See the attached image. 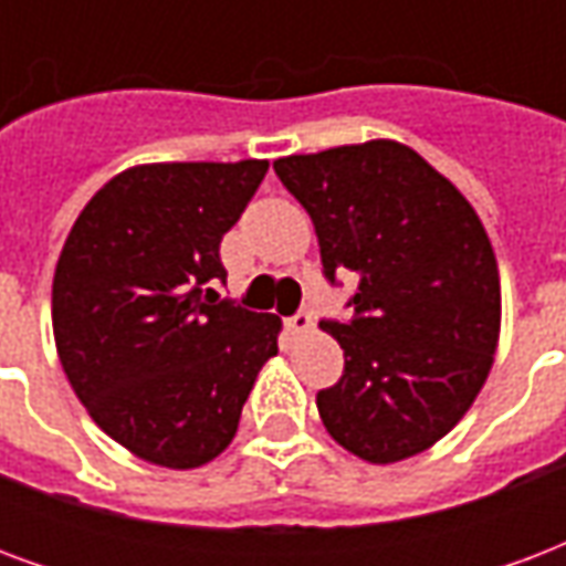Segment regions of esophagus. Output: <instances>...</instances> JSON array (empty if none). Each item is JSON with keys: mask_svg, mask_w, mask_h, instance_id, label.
<instances>
[{"mask_svg": "<svg viewBox=\"0 0 566 566\" xmlns=\"http://www.w3.org/2000/svg\"><path fill=\"white\" fill-rule=\"evenodd\" d=\"M315 327V315L308 308H300L294 318H287V331L291 333H308Z\"/></svg>", "mask_w": 566, "mask_h": 566, "instance_id": "obj_1", "label": "esophagus"}]
</instances>
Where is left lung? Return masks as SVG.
Returning <instances> with one entry per match:
<instances>
[{"label": "left lung", "mask_w": 566, "mask_h": 566, "mask_svg": "<svg viewBox=\"0 0 566 566\" xmlns=\"http://www.w3.org/2000/svg\"><path fill=\"white\" fill-rule=\"evenodd\" d=\"M315 223L324 275L355 272L348 324L321 321L345 373L318 416L367 463L421 454L482 391L500 339V272L475 209L403 142L272 163Z\"/></svg>", "instance_id": "1"}]
</instances>
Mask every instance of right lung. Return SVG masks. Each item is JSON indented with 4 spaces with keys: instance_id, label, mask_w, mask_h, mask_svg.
<instances>
[{
    "instance_id": "obj_1",
    "label": "right lung",
    "mask_w": 566,
    "mask_h": 566,
    "mask_svg": "<svg viewBox=\"0 0 566 566\" xmlns=\"http://www.w3.org/2000/svg\"><path fill=\"white\" fill-rule=\"evenodd\" d=\"M266 160L142 163L72 223L51 321L72 391L108 437L169 470L214 461L235 437L282 318L218 300L223 233Z\"/></svg>"
}]
</instances>
